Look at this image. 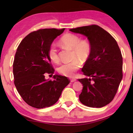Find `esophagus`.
Segmentation results:
<instances>
[{
  "label": "esophagus",
  "mask_w": 133,
  "mask_h": 133,
  "mask_svg": "<svg viewBox=\"0 0 133 133\" xmlns=\"http://www.w3.org/2000/svg\"><path fill=\"white\" fill-rule=\"evenodd\" d=\"M76 81H77V79H76L75 78H71V79H70V81H71V82H75Z\"/></svg>",
  "instance_id": "obj_1"
}]
</instances>
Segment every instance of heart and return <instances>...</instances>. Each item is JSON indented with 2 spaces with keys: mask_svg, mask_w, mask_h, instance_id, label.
Returning a JSON list of instances; mask_svg holds the SVG:
<instances>
[{
  "mask_svg": "<svg viewBox=\"0 0 133 133\" xmlns=\"http://www.w3.org/2000/svg\"><path fill=\"white\" fill-rule=\"evenodd\" d=\"M60 43L62 46L72 50V58L74 59L71 62L62 64L58 67V71L62 75L72 77L81 67L80 61L84 62L89 57L91 53V46L87 41H81L79 36L72 34L64 35L61 39ZM48 55L52 62L56 63L59 61L58 51L54 44L50 45Z\"/></svg>",
  "mask_w": 133,
  "mask_h": 133,
  "instance_id": "b5f03b06",
  "label": "heart"
}]
</instances>
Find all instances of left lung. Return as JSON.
Wrapping results in <instances>:
<instances>
[{"mask_svg": "<svg viewBox=\"0 0 133 133\" xmlns=\"http://www.w3.org/2000/svg\"><path fill=\"white\" fill-rule=\"evenodd\" d=\"M84 35L89 41L91 53L82 71L89 78L79 79L83 89L79 96L84 105L102 107L110 103L122 81L123 60L115 39L97 25L70 30Z\"/></svg>", "mask_w": 133, "mask_h": 133, "instance_id": "1", "label": "left lung"}]
</instances>
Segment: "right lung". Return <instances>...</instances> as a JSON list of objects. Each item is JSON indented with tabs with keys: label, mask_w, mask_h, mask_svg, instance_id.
<instances>
[{
	"label": "right lung",
	"mask_w": 133,
	"mask_h": 133,
	"mask_svg": "<svg viewBox=\"0 0 133 133\" xmlns=\"http://www.w3.org/2000/svg\"><path fill=\"white\" fill-rule=\"evenodd\" d=\"M64 29H44L27 35L17 49L13 63L14 84L21 97L29 105L43 109L54 104L64 87L70 82L59 75L54 80L45 74H54L48 51L54 40Z\"/></svg>",
	"instance_id": "add662e5"
}]
</instances>
